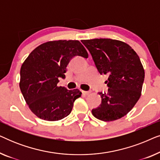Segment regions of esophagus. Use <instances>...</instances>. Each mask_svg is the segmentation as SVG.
<instances>
[{"instance_id": "obj_1", "label": "esophagus", "mask_w": 160, "mask_h": 160, "mask_svg": "<svg viewBox=\"0 0 160 160\" xmlns=\"http://www.w3.org/2000/svg\"><path fill=\"white\" fill-rule=\"evenodd\" d=\"M82 92L83 95H89V93H90V92L89 91H84V90H82Z\"/></svg>"}]
</instances>
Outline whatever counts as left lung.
I'll use <instances>...</instances> for the list:
<instances>
[{
	"mask_svg": "<svg viewBox=\"0 0 160 160\" xmlns=\"http://www.w3.org/2000/svg\"><path fill=\"white\" fill-rule=\"evenodd\" d=\"M100 74H108L107 92H99L101 103L92 110L104 122L119 119L130 112L141 95L145 72L136 52L128 43L110 38L82 40Z\"/></svg>",
	"mask_w": 160,
	"mask_h": 160,
	"instance_id": "left-lung-1",
	"label": "left lung"
}]
</instances>
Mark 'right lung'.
I'll list each match as a JSON object with an SVG mask.
<instances>
[{"label": "right lung", "mask_w": 160, "mask_h": 160, "mask_svg": "<svg viewBox=\"0 0 160 160\" xmlns=\"http://www.w3.org/2000/svg\"><path fill=\"white\" fill-rule=\"evenodd\" d=\"M76 56L88 58L77 40L48 41L36 47L22 65L19 87L29 108L46 121H58L71 112L73 102L81 97L78 89L59 87L58 78H65L66 67Z\"/></svg>", "instance_id": "add662e5"}]
</instances>
